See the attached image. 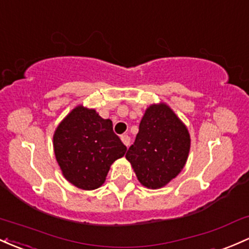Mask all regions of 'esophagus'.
I'll list each match as a JSON object with an SVG mask.
<instances>
[{
    "mask_svg": "<svg viewBox=\"0 0 249 249\" xmlns=\"http://www.w3.org/2000/svg\"><path fill=\"white\" fill-rule=\"evenodd\" d=\"M120 139H122V142H123V143H124L125 145H126V146H129V145H130L131 138H130L129 136H127V135H123L122 137H120Z\"/></svg>",
    "mask_w": 249,
    "mask_h": 249,
    "instance_id": "esophagus-1",
    "label": "esophagus"
}]
</instances>
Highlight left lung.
I'll use <instances>...</instances> for the list:
<instances>
[{
	"instance_id": "obj_1",
	"label": "left lung",
	"mask_w": 249,
	"mask_h": 249,
	"mask_svg": "<svg viewBox=\"0 0 249 249\" xmlns=\"http://www.w3.org/2000/svg\"><path fill=\"white\" fill-rule=\"evenodd\" d=\"M189 149L185 125L169 106L160 104L145 111L135 143L125 157L144 187L158 189L181 173Z\"/></svg>"
}]
</instances>
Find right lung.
I'll return each instance as SVG.
<instances>
[{
  "label": "right lung",
  "mask_w": 249,
  "mask_h": 249,
  "mask_svg": "<svg viewBox=\"0 0 249 249\" xmlns=\"http://www.w3.org/2000/svg\"><path fill=\"white\" fill-rule=\"evenodd\" d=\"M53 144L64 176L84 190L99 188L110 165L126 152L111 120L81 105L60 123Z\"/></svg>",
  "instance_id": "right-lung-1"
}]
</instances>
